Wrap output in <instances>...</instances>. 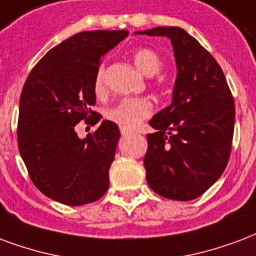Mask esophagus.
I'll return each mask as SVG.
<instances>
[{"instance_id": "esophagus-1", "label": "esophagus", "mask_w": 256, "mask_h": 256, "mask_svg": "<svg viewBox=\"0 0 256 256\" xmlns=\"http://www.w3.org/2000/svg\"><path fill=\"white\" fill-rule=\"evenodd\" d=\"M133 132L132 130H128V128H120V134L122 136H128V134H132Z\"/></svg>"}]
</instances>
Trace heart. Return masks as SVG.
Segmentation results:
<instances>
[{"instance_id":"1","label":"heart","mask_w":256,"mask_h":256,"mask_svg":"<svg viewBox=\"0 0 256 256\" xmlns=\"http://www.w3.org/2000/svg\"><path fill=\"white\" fill-rule=\"evenodd\" d=\"M134 65L142 74L154 76L162 69V60L156 51L142 47L134 51ZM94 90L96 94L106 92V73L104 66H99L96 70L94 80ZM153 112L152 102L146 98H123L119 102L111 106L106 111V116L111 122L116 123L120 128H133L138 123L146 119Z\"/></svg>"}]
</instances>
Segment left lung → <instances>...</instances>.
I'll list each match as a JSON object with an SVG mask.
<instances>
[{
	"instance_id": "obj_1",
	"label": "left lung",
	"mask_w": 256,
	"mask_h": 256,
	"mask_svg": "<svg viewBox=\"0 0 256 256\" xmlns=\"http://www.w3.org/2000/svg\"><path fill=\"white\" fill-rule=\"evenodd\" d=\"M136 34L168 38L178 68L172 103L149 120L156 132L146 136L148 184L168 200H196L228 164L234 98L217 60L184 30L156 27Z\"/></svg>"
}]
</instances>
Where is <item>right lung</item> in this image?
<instances>
[{
	"instance_id": "1",
	"label": "right lung",
	"mask_w": 256,
	"mask_h": 256,
	"mask_svg": "<svg viewBox=\"0 0 256 256\" xmlns=\"http://www.w3.org/2000/svg\"><path fill=\"white\" fill-rule=\"evenodd\" d=\"M128 31H84L52 47L31 70L18 107L17 142L32 183L51 200L80 206L108 190L119 128L103 120L81 140L76 124H96L102 115L94 80L100 60Z\"/></svg>"
}]
</instances>
